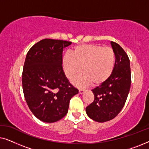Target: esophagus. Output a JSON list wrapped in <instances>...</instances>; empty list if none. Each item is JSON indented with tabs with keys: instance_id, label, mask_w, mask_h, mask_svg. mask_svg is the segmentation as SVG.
<instances>
[{
	"instance_id": "34e87169",
	"label": "esophagus",
	"mask_w": 149,
	"mask_h": 149,
	"mask_svg": "<svg viewBox=\"0 0 149 149\" xmlns=\"http://www.w3.org/2000/svg\"><path fill=\"white\" fill-rule=\"evenodd\" d=\"M79 94H83V93H84V90H83V89H79Z\"/></svg>"
}]
</instances>
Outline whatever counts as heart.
I'll return each mask as SVG.
<instances>
[{
	"mask_svg": "<svg viewBox=\"0 0 149 149\" xmlns=\"http://www.w3.org/2000/svg\"><path fill=\"white\" fill-rule=\"evenodd\" d=\"M115 55L113 48L98 44L80 45L75 47L72 54H66L62 58L64 74L69 79L81 72L72 83L85 87L92 83L98 86L105 82L113 73Z\"/></svg>",
	"mask_w": 149,
	"mask_h": 149,
	"instance_id": "1",
	"label": "heart"
}]
</instances>
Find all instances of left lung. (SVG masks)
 Masks as SVG:
<instances>
[{
    "mask_svg": "<svg viewBox=\"0 0 149 149\" xmlns=\"http://www.w3.org/2000/svg\"><path fill=\"white\" fill-rule=\"evenodd\" d=\"M111 44L115 55V64L111 77L93 89L94 100L86 107L87 115L102 123L117 117L125 105L131 85L130 62L127 54L117 42Z\"/></svg>",
    "mask_w": 149,
    "mask_h": 149,
    "instance_id": "8db88e82",
    "label": "left lung"
}]
</instances>
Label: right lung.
Returning <instances> with one entry per match:
<instances>
[{"label":"right lung","mask_w":149,"mask_h":149,"mask_svg":"<svg viewBox=\"0 0 149 149\" xmlns=\"http://www.w3.org/2000/svg\"><path fill=\"white\" fill-rule=\"evenodd\" d=\"M72 42L45 38L26 55L22 72L24 97L33 115L40 121L54 123L68 111L78 89L69 83L62 68L63 49Z\"/></svg>","instance_id":"1"}]
</instances>
